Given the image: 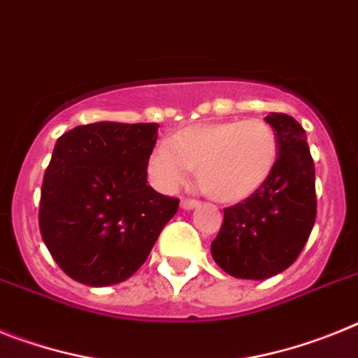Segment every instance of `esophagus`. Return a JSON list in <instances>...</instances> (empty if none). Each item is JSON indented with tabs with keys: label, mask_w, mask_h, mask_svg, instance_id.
<instances>
[{
	"label": "esophagus",
	"mask_w": 358,
	"mask_h": 358,
	"mask_svg": "<svg viewBox=\"0 0 358 358\" xmlns=\"http://www.w3.org/2000/svg\"><path fill=\"white\" fill-rule=\"evenodd\" d=\"M198 205H200V201H196V200H187V198H185V200L180 201V207H182L183 210H192V209H194V207H198Z\"/></svg>",
	"instance_id": "esophagus-1"
}]
</instances>
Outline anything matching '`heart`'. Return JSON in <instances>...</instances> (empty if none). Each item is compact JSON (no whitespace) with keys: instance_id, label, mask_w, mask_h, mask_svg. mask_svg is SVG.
<instances>
[{"instance_id":"heart-1","label":"heart","mask_w":358,"mask_h":358,"mask_svg":"<svg viewBox=\"0 0 358 358\" xmlns=\"http://www.w3.org/2000/svg\"><path fill=\"white\" fill-rule=\"evenodd\" d=\"M278 135L259 119L214 120L182 127L149 158V173L164 191L178 187L196 169L198 187L222 203L257 191L278 162Z\"/></svg>"}]
</instances>
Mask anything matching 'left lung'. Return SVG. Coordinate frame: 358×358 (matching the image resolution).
Listing matches in <instances>:
<instances>
[{
	"instance_id": "1",
	"label": "left lung",
	"mask_w": 358,
	"mask_h": 358,
	"mask_svg": "<svg viewBox=\"0 0 358 358\" xmlns=\"http://www.w3.org/2000/svg\"><path fill=\"white\" fill-rule=\"evenodd\" d=\"M278 135V162L254 194L223 210L210 243L220 268L239 279L272 278L297 259L315 223V167L306 133L294 117H265Z\"/></svg>"
}]
</instances>
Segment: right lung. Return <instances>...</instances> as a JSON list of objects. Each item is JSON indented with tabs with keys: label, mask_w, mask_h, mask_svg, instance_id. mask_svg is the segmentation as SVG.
I'll return each mask as SVG.
<instances>
[{
	"label": "right lung",
	"mask_w": 358,
	"mask_h": 358,
	"mask_svg": "<svg viewBox=\"0 0 358 358\" xmlns=\"http://www.w3.org/2000/svg\"><path fill=\"white\" fill-rule=\"evenodd\" d=\"M158 124L93 122L55 142L39 205L43 241L63 272L88 287L131 278L178 210L148 185Z\"/></svg>",
	"instance_id": "obj_1"
}]
</instances>
